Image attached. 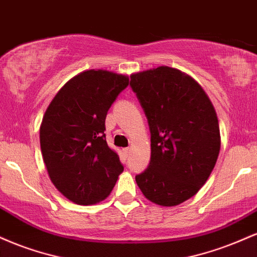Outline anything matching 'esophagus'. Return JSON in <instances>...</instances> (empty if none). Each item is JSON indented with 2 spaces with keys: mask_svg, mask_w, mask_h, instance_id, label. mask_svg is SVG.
I'll return each mask as SVG.
<instances>
[{
  "mask_svg": "<svg viewBox=\"0 0 257 257\" xmlns=\"http://www.w3.org/2000/svg\"><path fill=\"white\" fill-rule=\"evenodd\" d=\"M123 151H124V153H125V156L126 157H128L129 155H131V147H126V149H124L123 150Z\"/></svg>",
  "mask_w": 257,
  "mask_h": 257,
  "instance_id": "34e87169",
  "label": "esophagus"
}]
</instances>
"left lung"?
I'll return each mask as SVG.
<instances>
[{"label":"left lung","instance_id":"1","mask_svg":"<svg viewBox=\"0 0 257 257\" xmlns=\"http://www.w3.org/2000/svg\"><path fill=\"white\" fill-rule=\"evenodd\" d=\"M131 87L151 133V159L137 184L152 203L178 205L213 172L220 152L216 112L202 87L173 67L133 73Z\"/></svg>","mask_w":257,"mask_h":257}]
</instances>
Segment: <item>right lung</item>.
<instances>
[{"label":"right lung","mask_w":257,"mask_h":257,"mask_svg":"<svg viewBox=\"0 0 257 257\" xmlns=\"http://www.w3.org/2000/svg\"><path fill=\"white\" fill-rule=\"evenodd\" d=\"M128 84L124 75L88 70L70 79L44 113L40 129L44 164L55 187L76 204L105 199L124 169L106 143L105 119Z\"/></svg>","instance_id":"right-lung-1"}]
</instances>
